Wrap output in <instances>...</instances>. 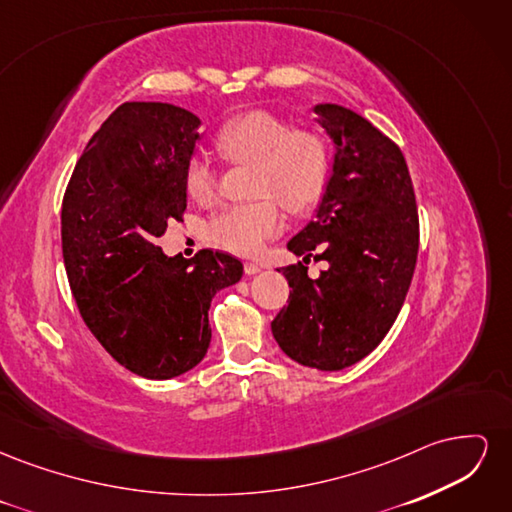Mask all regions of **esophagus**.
<instances>
[{
    "label": "esophagus",
    "mask_w": 512,
    "mask_h": 512,
    "mask_svg": "<svg viewBox=\"0 0 512 512\" xmlns=\"http://www.w3.org/2000/svg\"><path fill=\"white\" fill-rule=\"evenodd\" d=\"M260 273V265H256V262H245V275H256Z\"/></svg>",
    "instance_id": "1"
}]
</instances>
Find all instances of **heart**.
<instances>
[{
  "label": "heart",
  "mask_w": 512,
  "mask_h": 512,
  "mask_svg": "<svg viewBox=\"0 0 512 512\" xmlns=\"http://www.w3.org/2000/svg\"><path fill=\"white\" fill-rule=\"evenodd\" d=\"M215 147L232 164L256 166L254 192L277 197L294 213L312 209L327 188V138L314 130H294L290 121L273 113L250 111L228 121L215 136ZM185 188L203 205L218 194V173L203 153L185 166ZM276 201L262 198L226 207L209 224L211 239L243 256L260 252L284 228V213Z\"/></svg>",
  "instance_id": "heart-1"
}]
</instances>
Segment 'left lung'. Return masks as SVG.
<instances>
[{
    "mask_svg": "<svg viewBox=\"0 0 512 512\" xmlns=\"http://www.w3.org/2000/svg\"><path fill=\"white\" fill-rule=\"evenodd\" d=\"M331 138V177L316 220L288 241L330 269L318 281L302 262L282 269L290 303L271 322L275 342L305 367L339 371L359 363L389 333L412 282L418 213L404 153L378 128L339 104H316Z\"/></svg>",
    "mask_w": 512,
    "mask_h": 512,
    "instance_id": "8db88e82",
    "label": "left lung"
}]
</instances>
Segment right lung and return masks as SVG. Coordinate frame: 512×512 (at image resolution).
Here are the masks:
<instances>
[{
  "label": "right lung",
  "instance_id": "obj_1",
  "mask_svg": "<svg viewBox=\"0 0 512 512\" xmlns=\"http://www.w3.org/2000/svg\"><path fill=\"white\" fill-rule=\"evenodd\" d=\"M200 119L166 102H123L91 136L61 205V247L79 312L132 374L170 380L205 359L215 294L243 265L200 250L170 258L156 245L188 207L185 166Z\"/></svg>",
  "mask_w": 512,
  "mask_h": 512
}]
</instances>
